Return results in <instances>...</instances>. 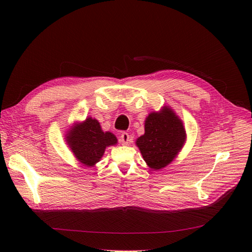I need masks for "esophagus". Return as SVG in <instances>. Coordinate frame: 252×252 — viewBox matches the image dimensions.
Returning <instances> with one entry per match:
<instances>
[{"instance_id":"34e87169","label":"esophagus","mask_w":252,"mask_h":252,"mask_svg":"<svg viewBox=\"0 0 252 252\" xmlns=\"http://www.w3.org/2000/svg\"><path fill=\"white\" fill-rule=\"evenodd\" d=\"M119 141L123 145H127L129 143V141H130V136H129V134L127 132H123V133H121Z\"/></svg>"}]
</instances>
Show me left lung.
<instances>
[{
	"mask_svg": "<svg viewBox=\"0 0 252 252\" xmlns=\"http://www.w3.org/2000/svg\"><path fill=\"white\" fill-rule=\"evenodd\" d=\"M185 141L183 122L170 107L164 106L158 112L149 113L145 121V133L135 144L150 168L158 170L173 161Z\"/></svg>",
	"mask_w": 252,
	"mask_h": 252,
	"instance_id": "1",
	"label": "left lung"
}]
</instances>
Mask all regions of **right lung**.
<instances>
[{"mask_svg": "<svg viewBox=\"0 0 252 252\" xmlns=\"http://www.w3.org/2000/svg\"><path fill=\"white\" fill-rule=\"evenodd\" d=\"M66 142L80 163L93 167L100 161L106 147L116 145L118 140L111 132H104L95 119L87 118L68 130Z\"/></svg>", "mask_w": 252, "mask_h": 252, "instance_id": "right-lung-1", "label": "right lung"}]
</instances>
